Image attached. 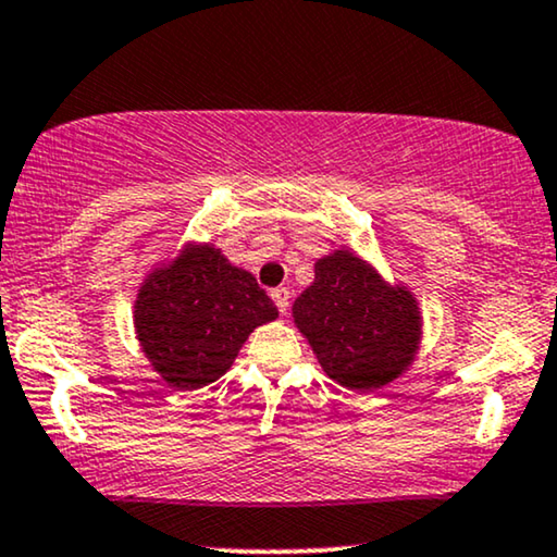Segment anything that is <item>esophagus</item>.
<instances>
[{"mask_svg": "<svg viewBox=\"0 0 557 557\" xmlns=\"http://www.w3.org/2000/svg\"><path fill=\"white\" fill-rule=\"evenodd\" d=\"M270 295H272L274 306H277L280 313L287 315V310H290V290H287V287H274Z\"/></svg>", "mask_w": 557, "mask_h": 557, "instance_id": "1", "label": "esophagus"}]
</instances>
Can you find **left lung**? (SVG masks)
Instances as JSON below:
<instances>
[{
	"mask_svg": "<svg viewBox=\"0 0 557 557\" xmlns=\"http://www.w3.org/2000/svg\"><path fill=\"white\" fill-rule=\"evenodd\" d=\"M293 318L323 372L348 389H376L410 367L420 344V310L405 287H389L351 251L318 259L315 280Z\"/></svg>",
	"mask_w": 557,
	"mask_h": 557,
	"instance_id": "obj_1",
	"label": "left lung"
}]
</instances>
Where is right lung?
Returning a JSON list of instances; mask_svg holds the SVG:
<instances>
[{
  "instance_id": "add662e5",
  "label": "right lung",
  "mask_w": 557,
  "mask_h": 557,
  "mask_svg": "<svg viewBox=\"0 0 557 557\" xmlns=\"http://www.w3.org/2000/svg\"><path fill=\"white\" fill-rule=\"evenodd\" d=\"M277 318L249 272L211 244H193L139 287L135 329L154 372L170 387L198 389L216 382L257 325Z\"/></svg>"
}]
</instances>
